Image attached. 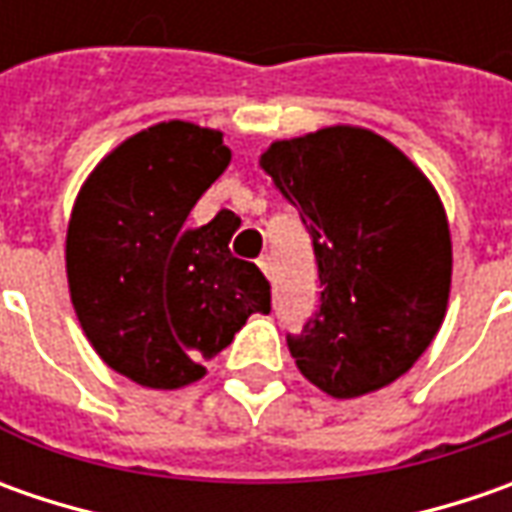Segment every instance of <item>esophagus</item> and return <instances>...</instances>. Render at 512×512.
<instances>
[{
  "instance_id": "esophagus-1",
  "label": "esophagus",
  "mask_w": 512,
  "mask_h": 512,
  "mask_svg": "<svg viewBox=\"0 0 512 512\" xmlns=\"http://www.w3.org/2000/svg\"><path fill=\"white\" fill-rule=\"evenodd\" d=\"M259 267H262V270H265V276L267 279H273V259H270V256H262V259H259Z\"/></svg>"
}]
</instances>
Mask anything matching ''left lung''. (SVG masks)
Listing matches in <instances>:
<instances>
[{
  "label": "left lung",
  "mask_w": 512,
  "mask_h": 512,
  "mask_svg": "<svg viewBox=\"0 0 512 512\" xmlns=\"http://www.w3.org/2000/svg\"><path fill=\"white\" fill-rule=\"evenodd\" d=\"M259 165L310 230L322 307L287 347L333 399L404 376L450 302L453 242L433 182L393 142L359 125L276 139Z\"/></svg>",
  "instance_id": "left-lung-1"
}]
</instances>
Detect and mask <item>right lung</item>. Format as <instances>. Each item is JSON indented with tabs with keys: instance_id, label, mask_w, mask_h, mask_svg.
I'll return each instance as SVG.
<instances>
[{
	"instance_id": "add662e5",
	"label": "right lung",
	"mask_w": 512,
	"mask_h": 512,
	"mask_svg": "<svg viewBox=\"0 0 512 512\" xmlns=\"http://www.w3.org/2000/svg\"><path fill=\"white\" fill-rule=\"evenodd\" d=\"M222 130L170 119L102 156L70 210V305L110 370L150 390H179L233 342L250 313H270L262 270L230 253L219 213L185 225L230 165Z\"/></svg>"
}]
</instances>
